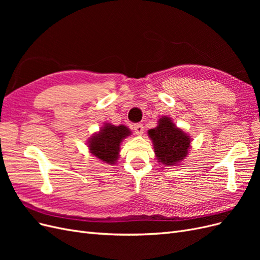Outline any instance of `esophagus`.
I'll use <instances>...</instances> for the list:
<instances>
[{
    "instance_id": "esophagus-1",
    "label": "esophagus",
    "mask_w": 260,
    "mask_h": 260,
    "mask_svg": "<svg viewBox=\"0 0 260 260\" xmlns=\"http://www.w3.org/2000/svg\"><path fill=\"white\" fill-rule=\"evenodd\" d=\"M133 130H135V132H136V135H139V136H141V135H143V131H144V127H143V124L142 123H136V124H133Z\"/></svg>"
}]
</instances>
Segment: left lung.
I'll return each mask as SVG.
<instances>
[{
	"label": "left lung",
	"mask_w": 260,
	"mask_h": 260,
	"mask_svg": "<svg viewBox=\"0 0 260 260\" xmlns=\"http://www.w3.org/2000/svg\"><path fill=\"white\" fill-rule=\"evenodd\" d=\"M157 159L165 166H176L182 161L190 149L191 139L177 128L169 117H161L154 129L148 130Z\"/></svg>",
	"instance_id": "1"
}]
</instances>
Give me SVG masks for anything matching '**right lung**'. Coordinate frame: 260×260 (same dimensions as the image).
Segmentation results:
<instances>
[{
  "mask_svg": "<svg viewBox=\"0 0 260 260\" xmlns=\"http://www.w3.org/2000/svg\"><path fill=\"white\" fill-rule=\"evenodd\" d=\"M130 133V130L123 124L105 123L101 131L90 139V152L102 161L113 165L119 156L120 143Z\"/></svg>",
  "mask_w": 260,
  "mask_h": 260,
  "instance_id": "right-lung-1",
  "label": "right lung"
}]
</instances>
